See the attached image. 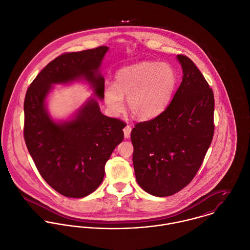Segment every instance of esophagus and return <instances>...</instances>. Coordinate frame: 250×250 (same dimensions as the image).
Here are the masks:
<instances>
[{"label":"esophagus","instance_id":"1","mask_svg":"<svg viewBox=\"0 0 250 250\" xmlns=\"http://www.w3.org/2000/svg\"><path fill=\"white\" fill-rule=\"evenodd\" d=\"M131 131H132V127L130 125H127L124 129H123V132H124V137L126 139H129L130 138V135H131Z\"/></svg>","mask_w":250,"mask_h":250}]
</instances>
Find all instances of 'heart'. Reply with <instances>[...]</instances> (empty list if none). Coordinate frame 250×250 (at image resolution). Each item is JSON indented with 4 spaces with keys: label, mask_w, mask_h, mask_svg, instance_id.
I'll return each instance as SVG.
<instances>
[{
    "label": "heart",
    "mask_w": 250,
    "mask_h": 250,
    "mask_svg": "<svg viewBox=\"0 0 250 250\" xmlns=\"http://www.w3.org/2000/svg\"><path fill=\"white\" fill-rule=\"evenodd\" d=\"M176 83L172 68L166 63L142 62L125 67L115 75V83L104 85V102L111 113L117 115L128 106L138 119H150L167 106Z\"/></svg>",
    "instance_id": "b5f03b06"
}]
</instances>
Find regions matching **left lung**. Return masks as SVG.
<instances>
[{"mask_svg":"<svg viewBox=\"0 0 250 250\" xmlns=\"http://www.w3.org/2000/svg\"><path fill=\"white\" fill-rule=\"evenodd\" d=\"M176 58L183 77L170 104L131 132L137 182L156 197L171 196L191 182L214 133L212 89L191 59Z\"/></svg>","mask_w":250,"mask_h":250,"instance_id":"obj_1","label":"left lung"}]
</instances>
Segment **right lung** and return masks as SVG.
Returning a JSON list of instances; mask_svg holds the SVG:
<instances>
[{
    "instance_id": "1",
    "label": "right lung",
    "mask_w": 250,
    "mask_h": 250,
    "mask_svg": "<svg viewBox=\"0 0 250 250\" xmlns=\"http://www.w3.org/2000/svg\"><path fill=\"white\" fill-rule=\"evenodd\" d=\"M107 46L64 53L37 76L24 101V139L42 178L58 193L83 198L102 183L104 166L123 141L125 122L104 115L94 98L87 100L71 120L54 121L45 99L54 84L85 80L94 96L104 99V79L100 67Z\"/></svg>"
}]
</instances>
